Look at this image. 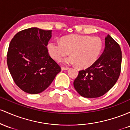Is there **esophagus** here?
<instances>
[{
    "label": "esophagus",
    "instance_id": "1",
    "mask_svg": "<svg viewBox=\"0 0 130 130\" xmlns=\"http://www.w3.org/2000/svg\"><path fill=\"white\" fill-rule=\"evenodd\" d=\"M69 69V68H65V67H62V68H61V70H62V71H66V70H68Z\"/></svg>",
    "mask_w": 130,
    "mask_h": 130
}]
</instances>
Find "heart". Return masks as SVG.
<instances>
[{"mask_svg": "<svg viewBox=\"0 0 130 130\" xmlns=\"http://www.w3.org/2000/svg\"><path fill=\"white\" fill-rule=\"evenodd\" d=\"M103 48L100 39L96 37L74 34L65 36L61 42L53 40L47 45L48 52L56 61L71 54L62 60L66 64H77L80 68H87L94 63Z\"/></svg>", "mask_w": 130, "mask_h": 130, "instance_id": "obj_1", "label": "heart"}]
</instances>
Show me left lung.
Here are the masks:
<instances>
[{"label":"left lung","instance_id":"1","mask_svg":"<svg viewBox=\"0 0 130 130\" xmlns=\"http://www.w3.org/2000/svg\"><path fill=\"white\" fill-rule=\"evenodd\" d=\"M122 64V51L119 43L108 34L105 38L104 52L94 64L79 71L74 82L78 94L87 98L104 95L119 78Z\"/></svg>","mask_w":130,"mask_h":130}]
</instances>
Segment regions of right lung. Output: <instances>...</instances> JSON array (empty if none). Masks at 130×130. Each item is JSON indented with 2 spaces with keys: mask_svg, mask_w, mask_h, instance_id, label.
<instances>
[{
  "mask_svg": "<svg viewBox=\"0 0 130 130\" xmlns=\"http://www.w3.org/2000/svg\"><path fill=\"white\" fill-rule=\"evenodd\" d=\"M52 31L31 27L19 32L10 42L7 65L14 83L24 92H42L61 71L46 47Z\"/></svg>",
  "mask_w": 130,
  "mask_h": 130,
  "instance_id": "right-lung-1",
  "label": "right lung"
}]
</instances>
